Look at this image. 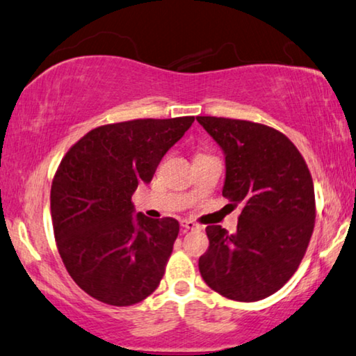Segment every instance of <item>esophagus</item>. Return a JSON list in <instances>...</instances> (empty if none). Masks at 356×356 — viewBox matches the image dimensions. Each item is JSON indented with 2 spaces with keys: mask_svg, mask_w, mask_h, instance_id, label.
<instances>
[{
  "mask_svg": "<svg viewBox=\"0 0 356 356\" xmlns=\"http://www.w3.org/2000/svg\"><path fill=\"white\" fill-rule=\"evenodd\" d=\"M181 226L184 229H188V231H194V229H199V226H197V224L194 221H191V220H183Z\"/></svg>",
  "mask_w": 356,
  "mask_h": 356,
  "instance_id": "34e87169",
  "label": "esophagus"
}]
</instances>
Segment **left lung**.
Here are the masks:
<instances>
[{
    "instance_id": "1",
    "label": "left lung",
    "mask_w": 356,
    "mask_h": 356,
    "mask_svg": "<svg viewBox=\"0 0 356 356\" xmlns=\"http://www.w3.org/2000/svg\"><path fill=\"white\" fill-rule=\"evenodd\" d=\"M224 152L222 195L242 204L237 232L209 226L199 259L204 282L221 296L254 302L278 291L302 261L315 222L310 172L298 147L267 125L197 116Z\"/></svg>"
}]
</instances>
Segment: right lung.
Instances as JSON below:
<instances>
[{
    "label": "right lung",
    "mask_w": 356,
    "mask_h": 356,
    "mask_svg": "<svg viewBox=\"0 0 356 356\" xmlns=\"http://www.w3.org/2000/svg\"><path fill=\"white\" fill-rule=\"evenodd\" d=\"M193 122L184 116L102 125L60 162L51 189L54 234L68 273L89 296L125 307L159 286L179 224L135 213L132 195L151 183Z\"/></svg>",
    "instance_id": "1"
}]
</instances>
